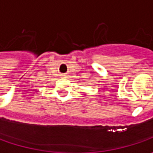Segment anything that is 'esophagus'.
I'll list each match as a JSON object with an SVG mask.
<instances>
[{"instance_id":"34e87169","label":"esophagus","mask_w":153,"mask_h":153,"mask_svg":"<svg viewBox=\"0 0 153 153\" xmlns=\"http://www.w3.org/2000/svg\"><path fill=\"white\" fill-rule=\"evenodd\" d=\"M61 76H63V77H65V74H62V75H61Z\"/></svg>"}]
</instances>
